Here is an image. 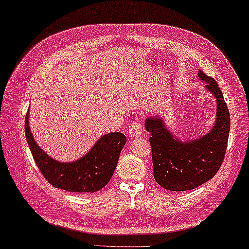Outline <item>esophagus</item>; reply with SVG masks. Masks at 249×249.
Returning <instances> with one entry per match:
<instances>
[{"label": "esophagus", "instance_id": "obj_1", "mask_svg": "<svg viewBox=\"0 0 249 249\" xmlns=\"http://www.w3.org/2000/svg\"><path fill=\"white\" fill-rule=\"evenodd\" d=\"M128 133H129V136L132 138V139H136V138L142 135V124H140V121H138V120L132 121L131 124L129 125Z\"/></svg>", "mask_w": 249, "mask_h": 249}]
</instances>
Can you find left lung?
Returning a JSON list of instances; mask_svg holds the SVG:
<instances>
[{
	"label": "left lung",
	"mask_w": 249,
	"mask_h": 249,
	"mask_svg": "<svg viewBox=\"0 0 249 249\" xmlns=\"http://www.w3.org/2000/svg\"><path fill=\"white\" fill-rule=\"evenodd\" d=\"M199 79L217 100V118L212 131L199 139L180 141L163 125L160 118H149L146 129L150 132L154 177L167 190L186 191L208 181L219 170L226 154L231 117L218 83L204 72Z\"/></svg>",
	"instance_id": "1"
}]
</instances>
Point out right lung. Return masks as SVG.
<instances>
[{
	"mask_svg": "<svg viewBox=\"0 0 249 249\" xmlns=\"http://www.w3.org/2000/svg\"><path fill=\"white\" fill-rule=\"evenodd\" d=\"M25 137L43 177L55 188L71 193H95L102 189L111 179L127 141L124 133H108L102 136L81 159L63 163L50 158L34 141L29 127V112L25 117Z\"/></svg>",
	"mask_w": 249,
	"mask_h": 249,
	"instance_id": "1",
	"label": "right lung"
}]
</instances>
